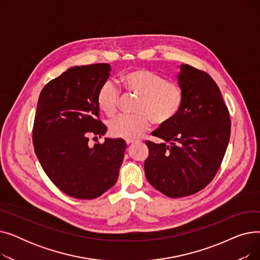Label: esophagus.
Listing matches in <instances>:
<instances>
[{
    "label": "esophagus",
    "instance_id": "esophagus-1",
    "mask_svg": "<svg viewBox=\"0 0 260 260\" xmlns=\"http://www.w3.org/2000/svg\"><path fill=\"white\" fill-rule=\"evenodd\" d=\"M125 142H126V144H132V143L136 142V140H134V139H125Z\"/></svg>",
    "mask_w": 260,
    "mask_h": 260
}]
</instances>
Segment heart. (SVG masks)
<instances>
[{
  "mask_svg": "<svg viewBox=\"0 0 260 260\" xmlns=\"http://www.w3.org/2000/svg\"><path fill=\"white\" fill-rule=\"evenodd\" d=\"M123 87L138 95L133 115H120L109 123V132L115 137L136 139L146 132L154 120L159 125L173 121L184 101V90L175 81L149 70H134L121 76ZM120 89L107 80L97 92V104L107 116H114L119 107Z\"/></svg>",
  "mask_w": 260,
  "mask_h": 260,
  "instance_id": "1",
  "label": "heart"
}]
</instances>
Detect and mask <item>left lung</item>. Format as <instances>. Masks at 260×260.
Wrapping results in <instances>:
<instances>
[{"mask_svg": "<svg viewBox=\"0 0 260 260\" xmlns=\"http://www.w3.org/2000/svg\"><path fill=\"white\" fill-rule=\"evenodd\" d=\"M178 83L184 90L179 114L152 133L165 142H145L146 179L171 198L193 195L213 180L231 135L228 107L209 74L182 64Z\"/></svg>", "mask_w": 260, "mask_h": 260, "instance_id": "obj_1", "label": "left lung"}]
</instances>
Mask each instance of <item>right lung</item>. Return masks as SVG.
Instances as JSON below:
<instances>
[{"mask_svg": "<svg viewBox=\"0 0 260 260\" xmlns=\"http://www.w3.org/2000/svg\"><path fill=\"white\" fill-rule=\"evenodd\" d=\"M109 72L106 63L74 66L49 81L38 100L35 153L53 184L74 198H97L114 186L124 157L121 138L88 145L90 136L101 138L107 131L97 92Z\"/></svg>", "mask_w": 260, "mask_h": 260, "instance_id": "right-lung-1", "label": "right lung"}]
</instances>
